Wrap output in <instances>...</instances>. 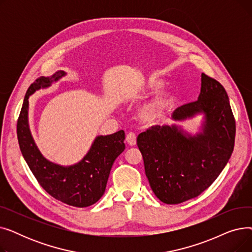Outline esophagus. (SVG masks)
<instances>
[{
	"instance_id": "obj_1",
	"label": "esophagus",
	"mask_w": 252,
	"mask_h": 252,
	"mask_svg": "<svg viewBox=\"0 0 252 252\" xmlns=\"http://www.w3.org/2000/svg\"><path fill=\"white\" fill-rule=\"evenodd\" d=\"M126 143L129 145V146H135V145L137 144V136L135 133H128L126 135Z\"/></svg>"
}]
</instances>
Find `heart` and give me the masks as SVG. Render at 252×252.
<instances>
[{"instance_id": "heart-1", "label": "heart", "mask_w": 252, "mask_h": 252, "mask_svg": "<svg viewBox=\"0 0 252 252\" xmlns=\"http://www.w3.org/2000/svg\"><path fill=\"white\" fill-rule=\"evenodd\" d=\"M163 87V81L154 75L145 79L138 90V96L144 97ZM177 97L171 92H163L155 96L139 109V118L147 125H154L160 122L164 115L174 107Z\"/></svg>"}]
</instances>
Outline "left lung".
Here are the masks:
<instances>
[{"instance_id": "8db88e82", "label": "left lung", "mask_w": 252, "mask_h": 252, "mask_svg": "<svg viewBox=\"0 0 252 252\" xmlns=\"http://www.w3.org/2000/svg\"><path fill=\"white\" fill-rule=\"evenodd\" d=\"M204 114L202 131L195 136L180 126H153L141 133L137 145L145 174L156 197L179 204L199 196L220 176L234 150L236 124L226 90L217 79L201 74L197 101L173 113L175 121Z\"/></svg>"}]
</instances>
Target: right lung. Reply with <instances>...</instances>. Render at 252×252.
<instances>
[{"instance_id":"obj_1","label":"right lung","mask_w":252,"mask_h":252,"mask_svg":"<svg viewBox=\"0 0 252 252\" xmlns=\"http://www.w3.org/2000/svg\"><path fill=\"white\" fill-rule=\"evenodd\" d=\"M66 73L62 70L50 77H38L26 92L17 121V138L21 153L42 188L55 199L75 207H87L103 196L114 160L126 148L125 131L98 136L82 161L70 166L53 163L41 154L29 126V98L48 88Z\"/></svg>"}]
</instances>
